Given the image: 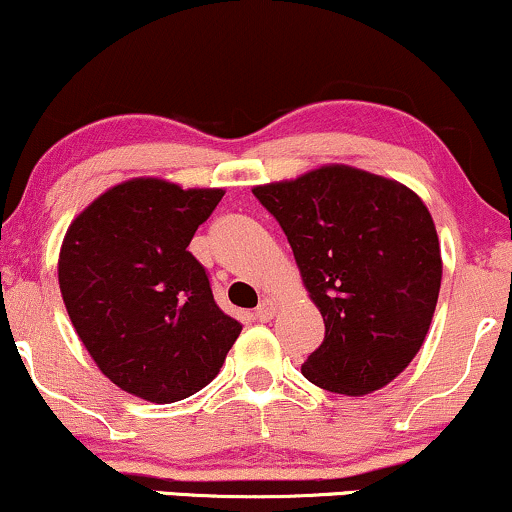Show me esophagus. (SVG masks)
I'll return each instance as SVG.
<instances>
[{"mask_svg": "<svg viewBox=\"0 0 512 512\" xmlns=\"http://www.w3.org/2000/svg\"><path fill=\"white\" fill-rule=\"evenodd\" d=\"M276 309H278V304H276L274 297H262L260 307L255 309V319H260V321H269V319H274Z\"/></svg>", "mask_w": 512, "mask_h": 512, "instance_id": "34e87169", "label": "esophagus"}]
</instances>
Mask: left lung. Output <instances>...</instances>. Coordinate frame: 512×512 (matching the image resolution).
Here are the masks:
<instances>
[{"label":"left lung","instance_id":"8db88e82","mask_svg":"<svg viewBox=\"0 0 512 512\" xmlns=\"http://www.w3.org/2000/svg\"><path fill=\"white\" fill-rule=\"evenodd\" d=\"M252 193L288 236L326 323L304 378L347 397L392 383L423 345L442 286L439 238L423 200L349 165H323Z\"/></svg>","mask_w":512,"mask_h":512}]
</instances>
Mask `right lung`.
Returning <instances> with one entry per match:
<instances>
[{
	"instance_id": "obj_1",
	"label": "right lung",
	"mask_w": 512,
	"mask_h": 512,
	"mask_svg": "<svg viewBox=\"0 0 512 512\" xmlns=\"http://www.w3.org/2000/svg\"><path fill=\"white\" fill-rule=\"evenodd\" d=\"M222 196L139 177L101 193L68 226L58 255L68 316L101 373L134 397H191L241 335L186 250Z\"/></svg>"
}]
</instances>
